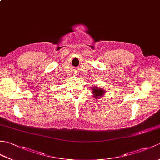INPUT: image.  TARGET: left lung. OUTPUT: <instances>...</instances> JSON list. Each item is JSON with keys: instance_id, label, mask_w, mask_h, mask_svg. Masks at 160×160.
Wrapping results in <instances>:
<instances>
[{"instance_id": "8db88e82", "label": "left lung", "mask_w": 160, "mask_h": 160, "mask_svg": "<svg viewBox=\"0 0 160 160\" xmlns=\"http://www.w3.org/2000/svg\"><path fill=\"white\" fill-rule=\"evenodd\" d=\"M92 91H93L92 93L94 94V96L96 98L102 96L104 93V91L103 89H100V88H98V87H94Z\"/></svg>"}]
</instances>
